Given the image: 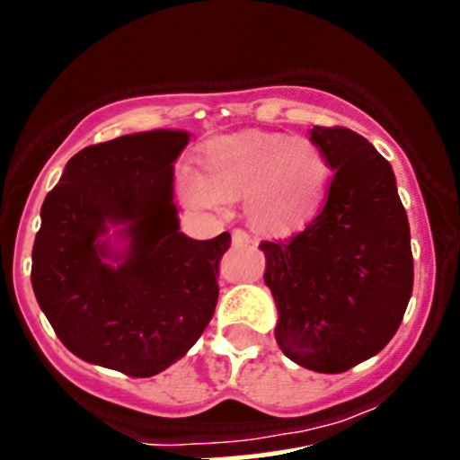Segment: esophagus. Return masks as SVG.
I'll use <instances>...</instances> for the list:
<instances>
[{
  "label": "esophagus",
  "instance_id": "1",
  "mask_svg": "<svg viewBox=\"0 0 460 460\" xmlns=\"http://www.w3.org/2000/svg\"><path fill=\"white\" fill-rule=\"evenodd\" d=\"M231 238H234V244H249V243H252V235H249L244 229H235Z\"/></svg>",
  "mask_w": 460,
  "mask_h": 460
}]
</instances>
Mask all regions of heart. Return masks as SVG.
Returning <instances> with one entry per match:
<instances>
[{
    "mask_svg": "<svg viewBox=\"0 0 460 460\" xmlns=\"http://www.w3.org/2000/svg\"><path fill=\"white\" fill-rule=\"evenodd\" d=\"M330 159L310 137L238 132L202 150V171H177V190L199 208H225L244 198L247 217L267 234H289L310 222L330 184Z\"/></svg>",
    "mask_w": 460,
    "mask_h": 460,
    "instance_id": "obj_1",
    "label": "heart"
}]
</instances>
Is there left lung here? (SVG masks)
<instances>
[{"instance_id":"obj_1","label":"left lung","mask_w":460,"mask_h":460,"mask_svg":"<svg viewBox=\"0 0 460 460\" xmlns=\"http://www.w3.org/2000/svg\"><path fill=\"white\" fill-rule=\"evenodd\" d=\"M334 171L319 216L261 243L279 307L276 341L292 362L343 373L380 353L413 289L411 234L391 164L349 128L314 126Z\"/></svg>"}]
</instances>
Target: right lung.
<instances>
[{
  "label": "right lung",
  "mask_w": 460,
  "mask_h": 460,
  "mask_svg": "<svg viewBox=\"0 0 460 460\" xmlns=\"http://www.w3.org/2000/svg\"><path fill=\"white\" fill-rule=\"evenodd\" d=\"M189 132L153 130L87 146L42 204L31 283L75 358L150 377L184 358L216 312L231 235L190 240L172 204V162ZM123 224L128 249L104 262L97 240Z\"/></svg>",
  "instance_id": "1"
}]
</instances>
